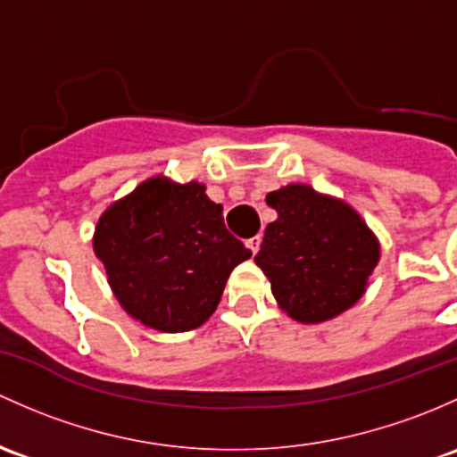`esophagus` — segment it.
I'll return each instance as SVG.
<instances>
[{
    "label": "esophagus",
    "instance_id": "1",
    "mask_svg": "<svg viewBox=\"0 0 457 457\" xmlns=\"http://www.w3.org/2000/svg\"><path fill=\"white\" fill-rule=\"evenodd\" d=\"M260 242H262V237H260V235H255V237L246 239V246L251 248L253 253H257V251H260Z\"/></svg>",
    "mask_w": 457,
    "mask_h": 457
}]
</instances>
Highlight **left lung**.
Wrapping results in <instances>:
<instances>
[{"instance_id": "obj_1", "label": "left lung", "mask_w": 457, "mask_h": 457, "mask_svg": "<svg viewBox=\"0 0 457 457\" xmlns=\"http://www.w3.org/2000/svg\"><path fill=\"white\" fill-rule=\"evenodd\" d=\"M266 204L277 220L263 230L255 263L290 319L330 321L363 297L380 244L359 211L301 182L270 191Z\"/></svg>"}]
</instances>
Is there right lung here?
Returning a JSON list of instances; mask_svg holds the SVG:
<instances>
[{"label":"right lung","instance_id":"obj_1","mask_svg":"<svg viewBox=\"0 0 457 457\" xmlns=\"http://www.w3.org/2000/svg\"><path fill=\"white\" fill-rule=\"evenodd\" d=\"M94 255L131 319L158 332L209 321L228 275L251 251L224 227L202 182L154 176L112 202L94 228Z\"/></svg>","mask_w":457,"mask_h":457}]
</instances>
